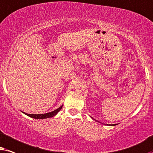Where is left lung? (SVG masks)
Returning <instances> with one entry per match:
<instances>
[{"instance_id":"left-lung-1","label":"left lung","mask_w":153,"mask_h":153,"mask_svg":"<svg viewBox=\"0 0 153 153\" xmlns=\"http://www.w3.org/2000/svg\"><path fill=\"white\" fill-rule=\"evenodd\" d=\"M113 125V126H114V125Z\"/></svg>"}]
</instances>
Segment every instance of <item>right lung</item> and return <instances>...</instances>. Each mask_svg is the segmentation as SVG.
Returning a JSON list of instances; mask_svg holds the SVG:
<instances>
[{
    "label": "right lung",
    "instance_id": "right-lung-1",
    "mask_svg": "<svg viewBox=\"0 0 153 153\" xmlns=\"http://www.w3.org/2000/svg\"><path fill=\"white\" fill-rule=\"evenodd\" d=\"M63 105H61L59 108H58L57 109H56L55 111H53L52 112H50V113H44V114H28V113H25V115L29 116L30 117L34 118V119H46V118H49V117H54V115H56L59 112L61 111V109L62 108Z\"/></svg>",
    "mask_w": 153,
    "mask_h": 153
}]
</instances>
